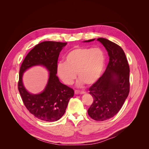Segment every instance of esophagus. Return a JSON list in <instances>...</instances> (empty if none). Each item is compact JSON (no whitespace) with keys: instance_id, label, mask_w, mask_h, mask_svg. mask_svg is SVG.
<instances>
[{"instance_id":"obj_1","label":"esophagus","mask_w":149,"mask_h":149,"mask_svg":"<svg viewBox=\"0 0 149 149\" xmlns=\"http://www.w3.org/2000/svg\"><path fill=\"white\" fill-rule=\"evenodd\" d=\"M74 93H75L76 94H84V93H85L84 91H79V90H75Z\"/></svg>"}]
</instances>
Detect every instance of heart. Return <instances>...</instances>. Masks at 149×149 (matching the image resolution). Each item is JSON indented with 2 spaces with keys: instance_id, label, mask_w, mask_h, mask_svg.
I'll use <instances>...</instances> for the list:
<instances>
[{
  "instance_id": "b5f03b06",
  "label": "heart",
  "mask_w": 149,
  "mask_h": 149,
  "mask_svg": "<svg viewBox=\"0 0 149 149\" xmlns=\"http://www.w3.org/2000/svg\"><path fill=\"white\" fill-rule=\"evenodd\" d=\"M106 56L99 48L76 47L72 49L65 57V62H60L57 65V73L66 84H73L78 78V86L85 83L91 85L101 78L104 68Z\"/></svg>"
}]
</instances>
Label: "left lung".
I'll list each match as a JSON object with an SVG mask.
<instances>
[{
  "instance_id": "1",
  "label": "left lung",
  "mask_w": 149,
  "mask_h": 149,
  "mask_svg": "<svg viewBox=\"0 0 149 149\" xmlns=\"http://www.w3.org/2000/svg\"><path fill=\"white\" fill-rule=\"evenodd\" d=\"M97 40L106 48L109 61L104 73L89 88L93 102L88 113L93 119L103 121L118 113L127 99L130 89V70L124 52L120 46L104 38Z\"/></svg>"
}]
</instances>
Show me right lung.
I'll use <instances>...</instances> for the list:
<instances>
[{"instance_id":"add662e5","label":"right lung","mask_w":149,"mask_h":149,"mask_svg":"<svg viewBox=\"0 0 149 149\" xmlns=\"http://www.w3.org/2000/svg\"><path fill=\"white\" fill-rule=\"evenodd\" d=\"M67 43L46 41L37 45L27 54L19 71L18 89L22 101L31 114L40 120L54 122L63 116L74 90L62 84L56 76L60 53ZM36 65L45 66L49 73L47 86L41 93L33 95L25 89L22 76L29 67Z\"/></svg>"}]
</instances>
